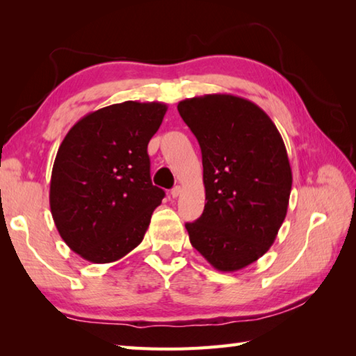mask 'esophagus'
Segmentation results:
<instances>
[{
  "label": "esophagus",
  "mask_w": 356,
  "mask_h": 356,
  "mask_svg": "<svg viewBox=\"0 0 356 356\" xmlns=\"http://www.w3.org/2000/svg\"><path fill=\"white\" fill-rule=\"evenodd\" d=\"M180 193H182V188H180V186L177 185V186H174V188H172L170 194H171V197H172V199H177L179 195H180Z\"/></svg>",
  "instance_id": "obj_1"
}]
</instances>
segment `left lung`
I'll list each match as a JSON object with an SVG mask.
<instances>
[{
  "mask_svg": "<svg viewBox=\"0 0 356 356\" xmlns=\"http://www.w3.org/2000/svg\"><path fill=\"white\" fill-rule=\"evenodd\" d=\"M202 149L207 203L185 228L191 245L222 272L268 252L287 213L292 171L284 142L259 105L232 95L180 101Z\"/></svg>",
  "mask_w": 356,
  "mask_h": 356,
  "instance_id": "8db88e82",
  "label": "left lung"
}]
</instances>
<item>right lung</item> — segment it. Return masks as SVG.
Segmentation results:
<instances>
[{
	"label": "right lung",
	"mask_w": 356,
	"mask_h": 356,
	"mask_svg": "<svg viewBox=\"0 0 356 356\" xmlns=\"http://www.w3.org/2000/svg\"><path fill=\"white\" fill-rule=\"evenodd\" d=\"M165 113L162 102L113 104L88 113L64 138L50 209L59 236L82 259L116 261L143 240L165 197L151 184L147 153Z\"/></svg>",
	"instance_id": "obj_1"
}]
</instances>
